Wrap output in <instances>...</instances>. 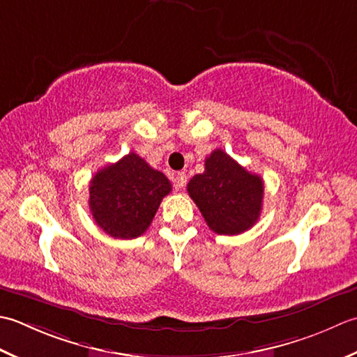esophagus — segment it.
Returning a JSON list of instances; mask_svg holds the SVG:
<instances>
[{
    "instance_id": "esophagus-1",
    "label": "esophagus",
    "mask_w": 357,
    "mask_h": 357,
    "mask_svg": "<svg viewBox=\"0 0 357 357\" xmlns=\"http://www.w3.org/2000/svg\"><path fill=\"white\" fill-rule=\"evenodd\" d=\"M186 181H188V177L185 172H177L176 178H174V185H176L177 189H183L186 186Z\"/></svg>"
}]
</instances>
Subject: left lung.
<instances>
[{"label":"left lung","mask_w":357,"mask_h":357,"mask_svg":"<svg viewBox=\"0 0 357 357\" xmlns=\"http://www.w3.org/2000/svg\"><path fill=\"white\" fill-rule=\"evenodd\" d=\"M264 180L246 171L227 152L215 149L205 160V172L188 183V194L199 206L209 229L236 236L248 231L260 217Z\"/></svg>","instance_id":"1"}]
</instances>
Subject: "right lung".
<instances>
[{
    "label": "right lung",
    "mask_w": 357,
    "mask_h": 357,
    "mask_svg": "<svg viewBox=\"0 0 357 357\" xmlns=\"http://www.w3.org/2000/svg\"><path fill=\"white\" fill-rule=\"evenodd\" d=\"M171 181L129 152L117 163L100 169L89 185L93 220L114 238H135L149 228Z\"/></svg>",
    "instance_id": "add662e5"
}]
</instances>
